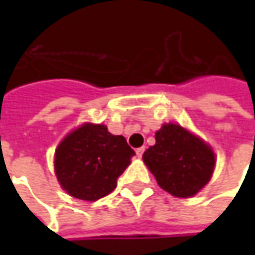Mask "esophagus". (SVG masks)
<instances>
[{"label": "esophagus", "instance_id": "obj_1", "mask_svg": "<svg viewBox=\"0 0 255 255\" xmlns=\"http://www.w3.org/2000/svg\"><path fill=\"white\" fill-rule=\"evenodd\" d=\"M143 153H144V147H139V149H136V155H138L139 158L143 155Z\"/></svg>", "mask_w": 255, "mask_h": 255}]
</instances>
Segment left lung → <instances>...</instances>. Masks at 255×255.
<instances>
[{"label":"left lung","mask_w":255,"mask_h":255,"mask_svg":"<svg viewBox=\"0 0 255 255\" xmlns=\"http://www.w3.org/2000/svg\"><path fill=\"white\" fill-rule=\"evenodd\" d=\"M143 161L158 186L179 198L195 195L214 168L212 149L176 124H164L155 132V144L144 151Z\"/></svg>","instance_id":"8db88e82"}]
</instances>
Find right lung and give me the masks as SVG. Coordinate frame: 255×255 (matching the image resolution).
I'll return each instance as SVG.
<instances>
[{
  "instance_id": "obj_1",
  "label": "right lung",
  "mask_w": 255,
  "mask_h": 255,
  "mask_svg": "<svg viewBox=\"0 0 255 255\" xmlns=\"http://www.w3.org/2000/svg\"><path fill=\"white\" fill-rule=\"evenodd\" d=\"M133 155L124 136L112 135L101 124H84L60 143L54 168L69 195L97 201L116 188L117 179Z\"/></svg>"
}]
</instances>
